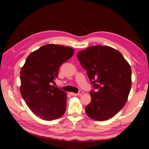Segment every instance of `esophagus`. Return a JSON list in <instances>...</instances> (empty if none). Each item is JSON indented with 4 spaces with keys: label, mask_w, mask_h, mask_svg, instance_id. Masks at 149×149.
Returning a JSON list of instances; mask_svg holds the SVG:
<instances>
[{
    "label": "esophagus",
    "mask_w": 149,
    "mask_h": 149,
    "mask_svg": "<svg viewBox=\"0 0 149 149\" xmlns=\"http://www.w3.org/2000/svg\"><path fill=\"white\" fill-rule=\"evenodd\" d=\"M83 94V91H79L78 93H71V94L72 96H80L81 95Z\"/></svg>",
    "instance_id": "1"
}]
</instances>
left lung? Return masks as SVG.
Segmentation results:
<instances>
[{"label": "left lung", "mask_w": 149, "mask_h": 149, "mask_svg": "<svg viewBox=\"0 0 149 149\" xmlns=\"http://www.w3.org/2000/svg\"><path fill=\"white\" fill-rule=\"evenodd\" d=\"M77 58L86 71L93 88L91 101L85 107L86 114L95 120L112 118L127 101L132 85V71L117 49L108 46H91L78 52Z\"/></svg>", "instance_id": "obj_1"}]
</instances>
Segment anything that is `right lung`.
Returning <instances> with one entry per match:
<instances>
[{
    "label": "right lung",
    "mask_w": 149,
    "mask_h": 149,
    "mask_svg": "<svg viewBox=\"0 0 149 149\" xmlns=\"http://www.w3.org/2000/svg\"><path fill=\"white\" fill-rule=\"evenodd\" d=\"M74 49L59 45H45L31 53L21 68L20 93L26 105L37 116L45 120L65 114L67 96L52 86L60 66L73 55Z\"/></svg>",
    "instance_id": "obj_1"
}]
</instances>
